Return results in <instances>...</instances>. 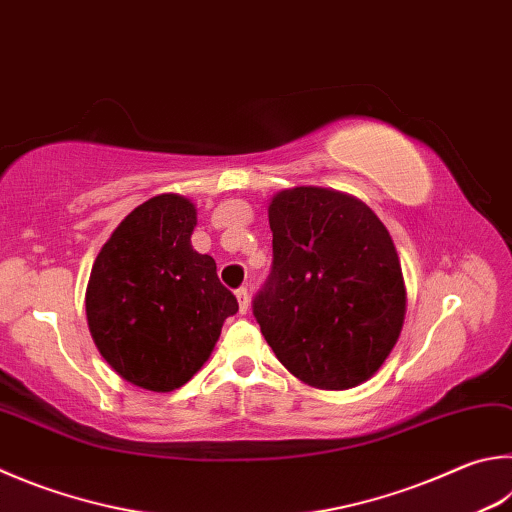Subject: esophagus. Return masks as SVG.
Masks as SVG:
<instances>
[{"label": "esophagus", "instance_id": "34e87169", "mask_svg": "<svg viewBox=\"0 0 512 512\" xmlns=\"http://www.w3.org/2000/svg\"><path fill=\"white\" fill-rule=\"evenodd\" d=\"M237 302H239V311L241 313H246L248 311V306H250V295H248V288H237Z\"/></svg>", "mask_w": 512, "mask_h": 512}]
</instances>
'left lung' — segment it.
<instances>
[{
  "mask_svg": "<svg viewBox=\"0 0 512 512\" xmlns=\"http://www.w3.org/2000/svg\"><path fill=\"white\" fill-rule=\"evenodd\" d=\"M273 271L253 313L277 360L315 389H351L403 331L407 288L392 235L367 203L318 185L268 203Z\"/></svg>",
  "mask_w": 512,
  "mask_h": 512,
  "instance_id": "obj_1",
  "label": "left lung"
}]
</instances>
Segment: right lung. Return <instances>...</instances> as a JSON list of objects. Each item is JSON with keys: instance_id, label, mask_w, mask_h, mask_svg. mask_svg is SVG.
<instances>
[{"instance_id": "obj_1", "label": "right lung", "mask_w": 512, "mask_h": 512, "mask_svg": "<svg viewBox=\"0 0 512 512\" xmlns=\"http://www.w3.org/2000/svg\"><path fill=\"white\" fill-rule=\"evenodd\" d=\"M197 206L159 194L134 208L91 266L85 306L100 356L120 378L172 392L210 358L237 297L192 248Z\"/></svg>"}]
</instances>
